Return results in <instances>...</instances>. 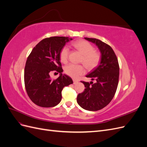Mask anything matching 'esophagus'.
I'll return each mask as SVG.
<instances>
[{
  "instance_id": "34e87169",
  "label": "esophagus",
  "mask_w": 147,
  "mask_h": 147,
  "mask_svg": "<svg viewBox=\"0 0 147 147\" xmlns=\"http://www.w3.org/2000/svg\"><path fill=\"white\" fill-rule=\"evenodd\" d=\"M73 82H74V84H76L78 82L77 80H75V79H73Z\"/></svg>"
}]
</instances>
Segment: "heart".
<instances>
[{"mask_svg": "<svg viewBox=\"0 0 147 147\" xmlns=\"http://www.w3.org/2000/svg\"><path fill=\"white\" fill-rule=\"evenodd\" d=\"M74 48L77 49L83 55L82 62L89 69L95 68L100 61V55L94 50L93 46L85 40H79L72 43ZM69 53V48L65 46L61 49L59 54L60 59L64 63L68 60ZM65 73L72 78H77L84 73V68L82 64H69L64 68Z\"/></svg>", "mask_w": 147, "mask_h": 147, "instance_id": "heart-1", "label": "heart"}]
</instances>
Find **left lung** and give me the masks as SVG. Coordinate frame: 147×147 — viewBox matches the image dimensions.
Instances as JSON below:
<instances>
[{"label":"left lung","mask_w":147,"mask_h":147,"mask_svg":"<svg viewBox=\"0 0 147 147\" xmlns=\"http://www.w3.org/2000/svg\"><path fill=\"white\" fill-rule=\"evenodd\" d=\"M84 38L95 44L101 56L99 65L86 75L96 82H82L86 88L78 94L77 101L84 109L97 111L104 108L113 98L118 84L119 67L117 56L111 47L98 39Z\"/></svg>","instance_id":"obj_1"}]
</instances>
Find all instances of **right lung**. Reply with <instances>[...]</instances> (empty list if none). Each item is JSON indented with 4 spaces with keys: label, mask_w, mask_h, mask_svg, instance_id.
I'll return each instance as SVG.
<instances>
[{
    "label": "right lung",
    "mask_w": 147,
    "mask_h": 147,
    "mask_svg": "<svg viewBox=\"0 0 147 147\" xmlns=\"http://www.w3.org/2000/svg\"><path fill=\"white\" fill-rule=\"evenodd\" d=\"M72 40L65 37L46 38L30 53L24 69V84L28 96L35 104L42 107L57 105L61 100L64 87L73 83L72 78L62 74L59 57L61 49ZM53 70L60 73L55 81L49 75Z\"/></svg>",
    "instance_id": "right-lung-1"
}]
</instances>
